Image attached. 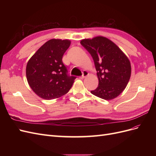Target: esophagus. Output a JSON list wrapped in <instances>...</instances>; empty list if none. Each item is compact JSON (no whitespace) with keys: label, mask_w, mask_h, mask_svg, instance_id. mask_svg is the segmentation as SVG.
Returning <instances> with one entry per match:
<instances>
[{"label":"esophagus","mask_w":156,"mask_h":156,"mask_svg":"<svg viewBox=\"0 0 156 156\" xmlns=\"http://www.w3.org/2000/svg\"><path fill=\"white\" fill-rule=\"evenodd\" d=\"M88 72H87V71H84V72H83V75H82L81 77H80V79H83L84 77H86L87 76H88Z\"/></svg>","instance_id":"1"}]
</instances>
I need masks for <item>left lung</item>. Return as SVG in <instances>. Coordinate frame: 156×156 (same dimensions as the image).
Wrapping results in <instances>:
<instances>
[{"mask_svg":"<svg viewBox=\"0 0 156 156\" xmlns=\"http://www.w3.org/2000/svg\"><path fill=\"white\" fill-rule=\"evenodd\" d=\"M80 43L91 55L97 71L98 87L91 93L105 100L119 96L131 77L127 56L114 42L103 36L84 39Z\"/></svg>","mask_w":156,"mask_h":156,"instance_id":"1","label":"left lung"}]
</instances>
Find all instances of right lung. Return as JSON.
I'll return each mask as SVG.
<instances>
[{
    "label": "right lung",
    "mask_w": 156,
    "mask_h": 156,
    "mask_svg": "<svg viewBox=\"0 0 156 156\" xmlns=\"http://www.w3.org/2000/svg\"><path fill=\"white\" fill-rule=\"evenodd\" d=\"M70 44L69 40H49L28 61V83L41 98H58L72 88L76 77L67 74V68L62 62V56Z\"/></svg>",
    "instance_id": "add662e5"
}]
</instances>
